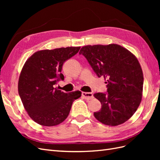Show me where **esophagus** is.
Segmentation results:
<instances>
[{"label": "esophagus", "instance_id": "obj_1", "mask_svg": "<svg viewBox=\"0 0 160 160\" xmlns=\"http://www.w3.org/2000/svg\"><path fill=\"white\" fill-rule=\"evenodd\" d=\"M82 96L83 98L87 100H90L93 98V95L92 93H86V92H82Z\"/></svg>", "mask_w": 160, "mask_h": 160}]
</instances>
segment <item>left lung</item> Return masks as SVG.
Segmentation results:
<instances>
[{"label":"left lung","instance_id":"8db88e82","mask_svg":"<svg viewBox=\"0 0 160 160\" xmlns=\"http://www.w3.org/2000/svg\"><path fill=\"white\" fill-rule=\"evenodd\" d=\"M79 55L86 58L97 76L106 80L107 92L94 94L101 103L95 118L111 126L126 122L142 101L143 76L137 58L116 44L85 46Z\"/></svg>","mask_w":160,"mask_h":160}]
</instances>
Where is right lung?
Masks as SVG:
<instances>
[{
	"label": "right lung",
	"instance_id": "1",
	"mask_svg": "<svg viewBox=\"0 0 160 160\" xmlns=\"http://www.w3.org/2000/svg\"><path fill=\"white\" fill-rule=\"evenodd\" d=\"M80 47L36 52L23 66L18 80V94L30 118L43 126H55L68 117L79 91L64 93L55 88L64 80L62 65L76 55Z\"/></svg>",
	"mask_w": 160,
	"mask_h": 160
}]
</instances>
